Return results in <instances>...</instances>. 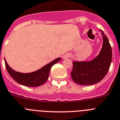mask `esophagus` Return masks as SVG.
Segmentation results:
<instances>
[{"label":"esophagus","instance_id":"34e87169","mask_svg":"<svg viewBox=\"0 0 120 120\" xmlns=\"http://www.w3.org/2000/svg\"><path fill=\"white\" fill-rule=\"evenodd\" d=\"M71 57V54L70 53H66L65 54H64L63 56L62 57L63 59H67V58H69Z\"/></svg>","mask_w":120,"mask_h":120}]
</instances>
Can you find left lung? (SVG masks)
Here are the masks:
<instances>
[{
    "label": "left lung",
    "instance_id": "8db88e82",
    "mask_svg": "<svg viewBox=\"0 0 120 120\" xmlns=\"http://www.w3.org/2000/svg\"><path fill=\"white\" fill-rule=\"evenodd\" d=\"M103 42L100 54L91 61H73L71 77L74 82L82 86L99 82L105 76L112 61V48L107 36L102 31Z\"/></svg>",
    "mask_w": 120,
    "mask_h": 120
}]
</instances>
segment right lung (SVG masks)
I'll use <instances>...</instances> for the list:
<instances>
[{"label": "right lung", "mask_w": 120, "mask_h": 120, "mask_svg": "<svg viewBox=\"0 0 120 120\" xmlns=\"http://www.w3.org/2000/svg\"><path fill=\"white\" fill-rule=\"evenodd\" d=\"M61 58H57L47 65H45L41 69L35 72L27 73H20L13 70L8 64L6 60H5V63L9 74L17 82L21 84L22 86L34 87L41 86L47 81L49 76L51 68L54 64H56V63L59 62Z\"/></svg>", "instance_id": "1"}]
</instances>
